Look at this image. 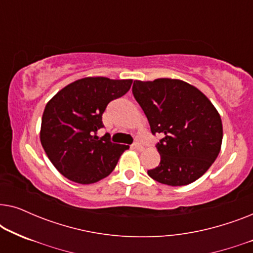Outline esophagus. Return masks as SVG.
Listing matches in <instances>:
<instances>
[{
    "label": "esophagus",
    "mask_w": 253,
    "mask_h": 253,
    "mask_svg": "<svg viewBox=\"0 0 253 253\" xmlns=\"http://www.w3.org/2000/svg\"><path fill=\"white\" fill-rule=\"evenodd\" d=\"M131 147H132L133 150H137V151H143L144 150V146L140 143H133L132 145H131Z\"/></svg>",
    "instance_id": "esophagus-1"
}]
</instances>
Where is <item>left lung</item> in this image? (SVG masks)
<instances>
[{
    "label": "left lung",
    "mask_w": 253,
    "mask_h": 253,
    "mask_svg": "<svg viewBox=\"0 0 253 253\" xmlns=\"http://www.w3.org/2000/svg\"><path fill=\"white\" fill-rule=\"evenodd\" d=\"M134 99L160 133L158 167L150 177L171 186L188 185L207 171L220 153L222 122L212 102L195 86L178 79L134 81Z\"/></svg>",
    "instance_id": "obj_1"
}]
</instances>
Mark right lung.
Instances as JSON below:
<instances>
[{
  "label": "right lung",
  "instance_id": "add662e5",
  "mask_svg": "<svg viewBox=\"0 0 253 253\" xmlns=\"http://www.w3.org/2000/svg\"><path fill=\"white\" fill-rule=\"evenodd\" d=\"M131 79L114 81L87 77L62 88L46 105L40 140L54 167L72 182L91 184L105 178L116 167L126 145L99 138L102 114L110 101L126 94Z\"/></svg>",
  "mask_w": 253,
  "mask_h": 253
}]
</instances>
